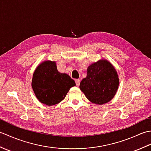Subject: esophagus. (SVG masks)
Masks as SVG:
<instances>
[{
  "mask_svg": "<svg viewBox=\"0 0 151 151\" xmlns=\"http://www.w3.org/2000/svg\"><path fill=\"white\" fill-rule=\"evenodd\" d=\"M80 80L79 79H76L75 80V83H76V85L77 86H78L79 85H80Z\"/></svg>",
  "mask_w": 151,
  "mask_h": 151,
  "instance_id": "34e87169",
  "label": "esophagus"
}]
</instances>
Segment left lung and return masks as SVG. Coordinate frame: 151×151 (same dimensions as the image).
Instances as JSON below:
<instances>
[{"mask_svg": "<svg viewBox=\"0 0 151 151\" xmlns=\"http://www.w3.org/2000/svg\"><path fill=\"white\" fill-rule=\"evenodd\" d=\"M119 84L114 67L108 60H101L88 67L87 76L80 83V89L90 102L103 104L114 97Z\"/></svg>", "mask_w": 151, "mask_h": 151, "instance_id": "left-lung-1", "label": "left lung"}]
</instances>
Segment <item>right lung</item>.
<instances>
[{
    "instance_id": "add662e5",
    "label": "right lung",
    "mask_w": 151,
    "mask_h": 151,
    "mask_svg": "<svg viewBox=\"0 0 151 151\" xmlns=\"http://www.w3.org/2000/svg\"><path fill=\"white\" fill-rule=\"evenodd\" d=\"M75 86L74 80L65 73L58 72L56 62L50 60L37 67L32 81V87L38 101L47 106L59 103Z\"/></svg>"
}]
</instances>
